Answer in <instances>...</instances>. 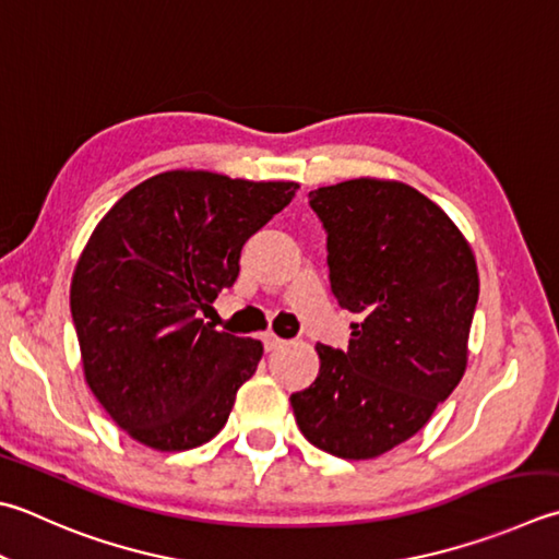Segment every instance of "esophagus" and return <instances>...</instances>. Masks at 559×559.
Here are the masks:
<instances>
[{"instance_id":"esophagus-1","label":"esophagus","mask_w":559,"mask_h":559,"mask_svg":"<svg viewBox=\"0 0 559 559\" xmlns=\"http://www.w3.org/2000/svg\"><path fill=\"white\" fill-rule=\"evenodd\" d=\"M284 341L280 338V335H275L272 331H265L262 333V345H265V350H275V347H280Z\"/></svg>"}]
</instances>
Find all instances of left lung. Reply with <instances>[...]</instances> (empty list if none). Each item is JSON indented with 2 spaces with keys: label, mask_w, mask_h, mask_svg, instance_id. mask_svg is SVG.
Returning a JSON list of instances; mask_svg holds the SVG:
<instances>
[{
  "label": "left lung",
  "mask_w": 559,
  "mask_h": 559,
  "mask_svg": "<svg viewBox=\"0 0 559 559\" xmlns=\"http://www.w3.org/2000/svg\"><path fill=\"white\" fill-rule=\"evenodd\" d=\"M325 228L331 292L347 350L316 345L319 377L289 396L297 426L343 460L384 455L428 424L460 384L479 299L472 248L414 187L347 180L309 192Z\"/></svg>",
  "instance_id": "left-lung-1"
}]
</instances>
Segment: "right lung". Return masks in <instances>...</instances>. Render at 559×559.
Listing matches in <instances>:
<instances>
[{
	"instance_id": "right-lung-1",
	"label": "right lung",
	"mask_w": 559,
	"mask_h": 559,
	"mask_svg": "<svg viewBox=\"0 0 559 559\" xmlns=\"http://www.w3.org/2000/svg\"><path fill=\"white\" fill-rule=\"evenodd\" d=\"M297 189L173 170L133 187L94 228L72 275V323L92 394L133 440L189 450L226 426L262 343L218 333L202 313Z\"/></svg>"
}]
</instances>
